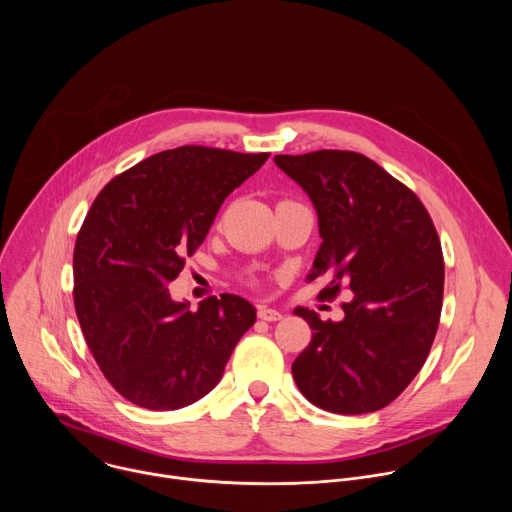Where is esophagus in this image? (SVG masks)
I'll list each match as a JSON object with an SVG mask.
<instances>
[{"instance_id": "1", "label": "esophagus", "mask_w": 512, "mask_h": 512, "mask_svg": "<svg viewBox=\"0 0 512 512\" xmlns=\"http://www.w3.org/2000/svg\"><path fill=\"white\" fill-rule=\"evenodd\" d=\"M257 316H259L261 320H265V322H277V320L283 318L281 312H277V310H273V308H267V306H261V308L257 310Z\"/></svg>"}]
</instances>
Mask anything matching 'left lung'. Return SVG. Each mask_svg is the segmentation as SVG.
Listing matches in <instances>:
<instances>
[{
  "mask_svg": "<svg viewBox=\"0 0 512 512\" xmlns=\"http://www.w3.org/2000/svg\"><path fill=\"white\" fill-rule=\"evenodd\" d=\"M312 198L322 245L310 277H328L320 300L342 289L340 322L296 308L312 340L291 364L302 395L320 409L360 415L395 401L421 371L444 300V253L417 194L371 158L318 150L275 156Z\"/></svg>",
  "mask_w": 512,
  "mask_h": 512,
  "instance_id": "8db88e82",
  "label": "left lung"
}]
</instances>
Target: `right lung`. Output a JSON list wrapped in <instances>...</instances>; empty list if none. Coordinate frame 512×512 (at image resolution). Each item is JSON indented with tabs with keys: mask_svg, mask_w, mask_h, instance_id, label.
<instances>
[{
	"mask_svg": "<svg viewBox=\"0 0 512 512\" xmlns=\"http://www.w3.org/2000/svg\"><path fill=\"white\" fill-rule=\"evenodd\" d=\"M269 158L182 145L115 176L77 235V318L111 387L133 405L174 411L221 381L255 308L233 294L192 312L168 283L202 245L225 198Z\"/></svg>",
	"mask_w": 512,
	"mask_h": 512,
	"instance_id": "add662e5",
	"label": "right lung"
}]
</instances>
